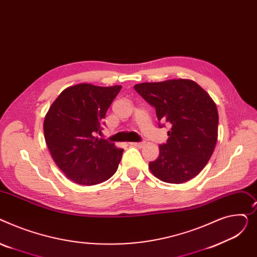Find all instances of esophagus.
Listing matches in <instances>:
<instances>
[{"label":"esophagus","mask_w":257,"mask_h":257,"mask_svg":"<svg viewBox=\"0 0 257 257\" xmlns=\"http://www.w3.org/2000/svg\"><path fill=\"white\" fill-rule=\"evenodd\" d=\"M132 146H135V147H143L145 144L144 142H132L130 143Z\"/></svg>","instance_id":"34e87169"}]
</instances>
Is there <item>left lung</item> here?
Segmentation results:
<instances>
[{
    "mask_svg": "<svg viewBox=\"0 0 257 257\" xmlns=\"http://www.w3.org/2000/svg\"><path fill=\"white\" fill-rule=\"evenodd\" d=\"M156 108L159 126H171L160 145L159 158L149 163L153 174L165 183L183 184L197 175L212 157L218 138L216 103L191 80H168L134 86Z\"/></svg>",
    "mask_w": 257,
    "mask_h": 257,
    "instance_id": "left-lung-1",
    "label": "left lung"
}]
</instances>
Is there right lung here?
Instances as JSON below:
<instances>
[{"label":"right lung","mask_w":257,"mask_h":257,"mask_svg":"<svg viewBox=\"0 0 257 257\" xmlns=\"http://www.w3.org/2000/svg\"><path fill=\"white\" fill-rule=\"evenodd\" d=\"M121 86L78 84L52 103L43 122L44 138L56 165L73 183L92 186L117 170L123 149L98 138Z\"/></svg>","instance_id":"right-lung-1"}]
</instances>
